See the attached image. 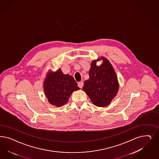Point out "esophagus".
Here are the masks:
<instances>
[{
    "label": "esophagus",
    "instance_id": "1",
    "mask_svg": "<svg viewBox=\"0 0 159 159\" xmlns=\"http://www.w3.org/2000/svg\"><path fill=\"white\" fill-rule=\"evenodd\" d=\"M78 87L80 88H82L83 87V85H84V83L82 81H80V82H78Z\"/></svg>",
    "mask_w": 159,
    "mask_h": 159
}]
</instances>
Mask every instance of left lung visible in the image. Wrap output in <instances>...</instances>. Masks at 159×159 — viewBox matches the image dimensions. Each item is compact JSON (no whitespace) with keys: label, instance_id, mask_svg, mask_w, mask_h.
I'll return each instance as SVG.
<instances>
[{"label":"left lung","instance_id":"left-lung-1","mask_svg":"<svg viewBox=\"0 0 159 159\" xmlns=\"http://www.w3.org/2000/svg\"><path fill=\"white\" fill-rule=\"evenodd\" d=\"M102 60L99 66L96 62ZM89 78L84 82L83 91L90 98L93 105L99 107H105L118 93L119 84L112 65L104 57L91 62L89 71Z\"/></svg>","mask_w":159,"mask_h":159}]
</instances>
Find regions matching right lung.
<instances>
[{"label": "right lung", "mask_w": 159, "mask_h": 159, "mask_svg": "<svg viewBox=\"0 0 159 159\" xmlns=\"http://www.w3.org/2000/svg\"><path fill=\"white\" fill-rule=\"evenodd\" d=\"M43 89L48 101L57 107L67 103L72 93L80 89L74 78L64 74L59 68L56 71L48 70L43 82Z\"/></svg>", "instance_id": "obj_1"}]
</instances>
